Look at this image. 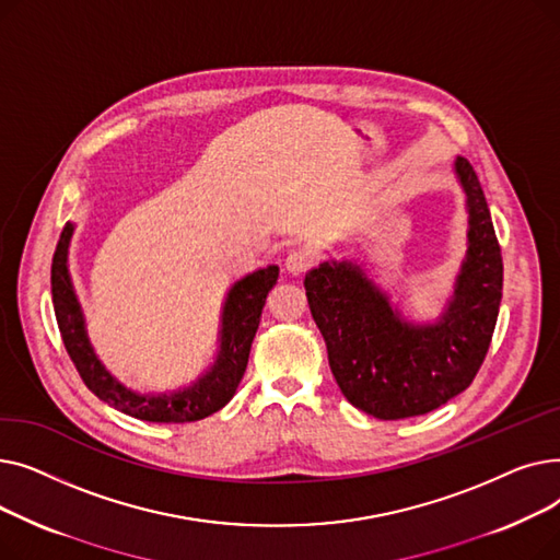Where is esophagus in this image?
<instances>
[{
  "instance_id": "34e87169",
  "label": "esophagus",
  "mask_w": 560,
  "mask_h": 560,
  "mask_svg": "<svg viewBox=\"0 0 560 560\" xmlns=\"http://www.w3.org/2000/svg\"><path fill=\"white\" fill-rule=\"evenodd\" d=\"M313 265V256L308 252H302V249H292L288 256H285V262L283 268L288 275L298 277V275H304L308 268Z\"/></svg>"
}]
</instances>
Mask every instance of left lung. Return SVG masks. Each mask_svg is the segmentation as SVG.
<instances>
[{
  "label": "left lung",
  "instance_id": "1",
  "mask_svg": "<svg viewBox=\"0 0 560 560\" xmlns=\"http://www.w3.org/2000/svg\"><path fill=\"white\" fill-rule=\"evenodd\" d=\"M467 249L443 315L410 322L357 260L329 258L304 288L329 365L351 406L378 420L416 418L460 395L477 376L502 302L504 262L477 174L456 156Z\"/></svg>",
  "mask_w": 560,
  "mask_h": 560
}]
</instances>
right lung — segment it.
I'll list each match as a JSON object with an SVG mask.
<instances>
[{
    "instance_id": "1",
    "label": "right lung",
    "mask_w": 560,
    "mask_h": 560,
    "mask_svg": "<svg viewBox=\"0 0 560 560\" xmlns=\"http://www.w3.org/2000/svg\"><path fill=\"white\" fill-rule=\"evenodd\" d=\"M74 224L68 222L58 238L51 258V302L58 329L72 363L77 365L83 384L102 401L122 410L125 416L144 422L184 424L213 416L235 395L247 370L249 349L258 329L265 298L279 279V265L258 268L235 281L222 304V319L218 331V354L209 370L201 372L192 384L170 393H138L122 381H117L95 354L85 331V317L74 292L68 268L70 243Z\"/></svg>"
}]
</instances>
